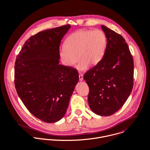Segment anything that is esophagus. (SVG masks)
<instances>
[{
  "mask_svg": "<svg viewBox=\"0 0 150 150\" xmlns=\"http://www.w3.org/2000/svg\"><path fill=\"white\" fill-rule=\"evenodd\" d=\"M79 80L81 81L83 80V76L82 74H79Z\"/></svg>",
  "mask_w": 150,
  "mask_h": 150,
  "instance_id": "esophagus-1",
  "label": "esophagus"
}]
</instances>
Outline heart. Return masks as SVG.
Segmentation results:
<instances>
[{
  "mask_svg": "<svg viewBox=\"0 0 150 150\" xmlns=\"http://www.w3.org/2000/svg\"><path fill=\"white\" fill-rule=\"evenodd\" d=\"M106 46L107 38L102 30L81 29L66 38L64 47L59 49V57L66 67L74 65L79 59L77 68L83 71L89 66L93 67L100 62Z\"/></svg>",
  "mask_w": 150,
  "mask_h": 150,
  "instance_id": "1",
  "label": "heart"
}]
</instances>
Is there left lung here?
Returning a JSON list of instances; mask_svg holds the SVG:
<instances>
[{
    "mask_svg": "<svg viewBox=\"0 0 150 150\" xmlns=\"http://www.w3.org/2000/svg\"><path fill=\"white\" fill-rule=\"evenodd\" d=\"M107 38L105 53L100 62L84 75L89 88L91 110L100 116L118 111L128 99L133 86V59L125 40L104 25Z\"/></svg>",
    "mask_w": 150,
    "mask_h": 150,
    "instance_id": "1",
    "label": "left lung"
}]
</instances>
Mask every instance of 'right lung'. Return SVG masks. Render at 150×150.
Wrapping results in <instances>:
<instances>
[{"label": "right lung", "mask_w": 150, "mask_h": 150, "mask_svg": "<svg viewBox=\"0 0 150 150\" xmlns=\"http://www.w3.org/2000/svg\"><path fill=\"white\" fill-rule=\"evenodd\" d=\"M70 25L48 29L24 43L14 66V83L24 105L35 117L54 123L66 112L79 80L76 69L59 64V51Z\"/></svg>", "instance_id": "right-lung-1"}]
</instances>
